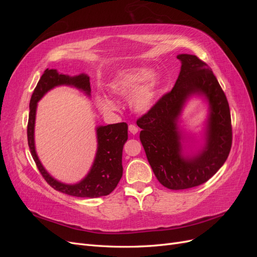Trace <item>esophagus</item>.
<instances>
[{
    "mask_svg": "<svg viewBox=\"0 0 257 257\" xmlns=\"http://www.w3.org/2000/svg\"><path fill=\"white\" fill-rule=\"evenodd\" d=\"M128 132H130L131 134L136 135L138 133V127L136 125H134V124H130V125H128Z\"/></svg>",
    "mask_w": 257,
    "mask_h": 257,
    "instance_id": "1",
    "label": "esophagus"
}]
</instances>
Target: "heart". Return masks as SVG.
<instances>
[{
	"label": "heart",
	"mask_w": 257,
	"mask_h": 257,
	"mask_svg": "<svg viewBox=\"0 0 257 257\" xmlns=\"http://www.w3.org/2000/svg\"><path fill=\"white\" fill-rule=\"evenodd\" d=\"M161 87L162 78L158 73L147 67H133L115 73L106 89L114 97H128V105L134 112L147 113L155 106ZM95 105L103 113L118 109L114 100L106 96H96Z\"/></svg>",
	"instance_id": "heart-1"
}]
</instances>
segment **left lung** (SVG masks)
<instances>
[{
  "label": "left lung",
  "mask_w": 257,
  "mask_h": 257,
  "mask_svg": "<svg viewBox=\"0 0 257 257\" xmlns=\"http://www.w3.org/2000/svg\"><path fill=\"white\" fill-rule=\"evenodd\" d=\"M175 87L138 119L141 142L161 184L170 190L194 188L209 180L226 161L231 147L227 98L205 62L181 53ZM201 99L207 113L198 134L185 131L182 114L190 99Z\"/></svg>",
  "instance_id": "1"
}]
</instances>
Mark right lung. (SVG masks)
<instances>
[{
	"instance_id": "1",
	"label": "right lung",
	"mask_w": 257,
	"mask_h": 257,
	"mask_svg": "<svg viewBox=\"0 0 257 257\" xmlns=\"http://www.w3.org/2000/svg\"><path fill=\"white\" fill-rule=\"evenodd\" d=\"M71 87L91 96L90 77L81 73L69 76L60 74L57 69H46L38 81L30 100L28 122V144L31 154L42 176L54 190L76 197L96 198L110 194L118 185L123 174L122 151L127 141V124L115 123L95 127L97 148L95 158L88 174L77 183H64L53 178L43 166L35 148V120L37 104L49 91L57 87Z\"/></svg>"
}]
</instances>
